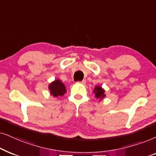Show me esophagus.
I'll use <instances>...</instances> for the list:
<instances>
[{
    "label": "esophagus",
    "mask_w": 156,
    "mask_h": 156,
    "mask_svg": "<svg viewBox=\"0 0 156 156\" xmlns=\"http://www.w3.org/2000/svg\"><path fill=\"white\" fill-rule=\"evenodd\" d=\"M78 83H81V84H85L86 83V80H82V81H79Z\"/></svg>",
    "instance_id": "obj_1"
}]
</instances>
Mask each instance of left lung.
Instances as JSON below:
<instances>
[{
  "label": "left lung",
  "instance_id": "8db88e82",
  "mask_svg": "<svg viewBox=\"0 0 156 156\" xmlns=\"http://www.w3.org/2000/svg\"><path fill=\"white\" fill-rule=\"evenodd\" d=\"M93 91H94V93H95V96H96L97 98L101 99L105 97V95H104L105 91L102 88H101V87L97 86Z\"/></svg>",
  "mask_w": 156,
  "mask_h": 156
}]
</instances>
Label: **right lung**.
Here are the masks:
<instances>
[{"label": "right lung", "mask_w": 156, "mask_h": 156, "mask_svg": "<svg viewBox=\"0 0 156 156\" xmlns=\"http://www.w3.org/2000/svg\"><path fill=\"white\" fill-rule=\"evenodd\" d=\"M49 90L54 97L62 96L66 92V87L60 80H55V81L49 85Z\"/></svg>", "instance_id": "obj_1"}]
</instances>
